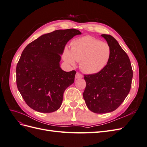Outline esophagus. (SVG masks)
<instances>
[{"mask_svg": "<svg viewBox=\"0 0 147 147\" xmlns=\"http://www.w3.org/2000/svg\"><path fill=\"white\" fill-rule=\"evenodd\" d=\"M83 78V75L77 72L76 74V75H75V78H76V79H80V78Z\"/></svg>", "mask_w": 147, "mask_h": 147, "instance_id": "esophagus-1", "label": "esophagus"}]
</instances>
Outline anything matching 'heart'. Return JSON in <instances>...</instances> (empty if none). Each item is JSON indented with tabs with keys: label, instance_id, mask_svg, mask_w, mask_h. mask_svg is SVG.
I'll return each instance as SVG.
<instances>
[{
	"label": "heart",
	"instance_id": "1",
	"mask_svg": "<svg viewBox=\"0 0 147 147\" xmlns=\"http://www.w3.org/2000/svg\"><path fill=\"white\" fill-rule=\"evenodd\" d=\"M111 55V48L106 42L91 36L75 40L72 43L70 51L66 48L63 58L72 65L75 61L80 62V67L88 74L99 73L107 64Z\"/></svg>",
	"mask_w": 147,
	"mask_h": 147
}]
</instances>
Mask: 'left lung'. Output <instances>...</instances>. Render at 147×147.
I'll list each match as a JSON object with an SVG mask.
<instances>
[{"mask_svg": "<svg viewBox=\"0 0 147 147\" xmlns=\"http://www.w3.org/2000/svg\"><path fill=\"white\" fill-rule=\"evenodd\" d=\"M111 48L107 64L100 72L84 75L83 96L88 108L96 113L113 112L130 91L133 72L127 55L112 35L102 34Z\"/></svg>", "mask_w": 147, "mask_h": 147, "instance_id": "8db88e82", "label": "left lung"}]
</instances>
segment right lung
<instances>
[{
	"label": "right lung",
	"instance_id": "add662e5",
	"mask_svg": "<svg viewBox=\"0 0 147 147\" xmlns=\"http://www.w3.org/2000/svg\"><path fill=\"white\" fill-rule=\"evenodd\" d=\"M77 29L56 30L43 34L24 48L16 66V84L26 103L41 113L58 110L66 88L74 82L76 72L60 67L61 55Z\"/></svg>",
	"mask_w": 147,
	"mask_h": 147
}]
</instances>
